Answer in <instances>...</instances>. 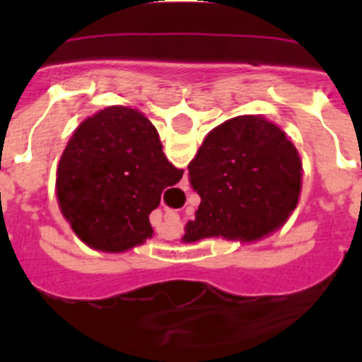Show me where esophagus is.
<instances>
[{
    "label": "esophagus",
    "instance_id": "1",
    "mask_svg": "<svg viewBox=\"0 0 362 362\" xmlns=\"http://www.w3.org/2000/svg\"><path fill=\"white\" fill-rule=\"evenodd\" d=\"M165 221L166 223H172V225H175L179 221V216L175 212H165Z\"/></svg>",
    "mask_w": 362,
    "mask_h": 362
}]
</instances>
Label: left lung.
Returning <instances> with one entry per match:
<instances>
[{
    "instance_id": "obj_1",
    "label": "left lung",
    "mask_w": 362,
    "mask_h": 362,
    "mask_svg": "<svg viewBox=\"0 0 362 362\" xmlns=\"http://www.w3.org/2000/svg\"><path fill=\"white\" fill-rule=\"evenodd\" d=\"M201 197L183 241H254L284 225L300 192V159L279 127L257 116L219 124L188 165Z\"/></svg>"
}]
</instances>
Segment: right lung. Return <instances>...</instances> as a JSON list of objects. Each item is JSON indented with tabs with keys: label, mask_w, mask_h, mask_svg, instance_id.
<instances>
[{
	"label": "right lung",
	"mask_w": 362,
	"mask_h": 362,
	"mask_svg": "<svg viewBox=\"0 0 362 362\" xmlns=\"http://www.w3.org/2000/svg\"><path fill=\"white\" fill-rule=\"evenodd\" d=\"M181 177L141 112L108 107L70 137L57 166V199L83 243L123 252L152 238L150 212Z\"/></svg>",
	"instance_id": "add662e5"
}]
</instances>
